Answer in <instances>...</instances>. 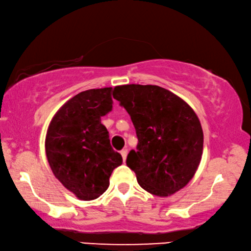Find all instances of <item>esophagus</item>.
Segmentation results:
<instances>
[{"label":"esophagus","mask_w":251,"mask_h":251,"mask_svg":"<svg viewBox=\"0 0 251 251\" xmlns=\"http://www.w3.org/2000/svg\"><path fill=\"white\" fill-rule=\"evenodd\" d=\"M127 150L125 149V150H123V151H121V154H122V157H123V161L125 162V160H126V157H127Z\"/></svg>","instance_id":"34e87169"}]
</instances>
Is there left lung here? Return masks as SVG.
I'll use <instances>...</instances> for the list:
<instances>
[{
	"label": "left lung",
	"mask_w": 251,
	"mask_h": 251,
	"mask_svg": "<svg viewBox=\"0 0 251 251\" xmlns=\"http://www.w3.org/2000/svg\"><path fill=\"white\" fill-rule=\"evenodd\" d=\"M114 98L132 119L138 144L126 164L147 192L168 197L188 184L200 164L203 132L193 109L162 87H115Z\"/></svg>",
	"instance_id": "obj_1"
}]
</instances>
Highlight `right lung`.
Instances as JSON below:
<instances>
[{"label":"right lung","mask_w":251,"mask_h":251,"mask_svg":"<svg viewBox=\"0 0 251 251\" xmlns=\"http://www.w3.org/2000/svg\"><path fill=\"white\" fill-rule=\"evenodd\" d=\"M111 109V88L81 91L58 110L48 128L46 153L50 168L81 200L100 197L108 189L111 172L123 163L100 122Z\"/></svg>","instance_id":"add662e5"}]
</instances>
